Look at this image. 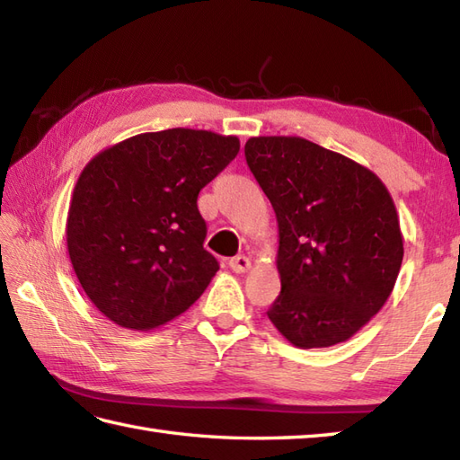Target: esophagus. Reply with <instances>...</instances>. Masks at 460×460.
Segmentation results:
<instances>
[{
    "label": "esophagus",
    "instance_id": "1",
    "mask_svg": "<svg viewBox=\"0 0 460 460\" xmlns=\"http://www.w3.org/2000/svg\"><path fill=\"white\" fill-rule=\"evenodd\" d=\"M229 269L241 275V272H247L251 269V261L245 255H237L229 261Z\"/></svg>",
    "mask_w": 460,
    "mask_h": 460
}]
</instances>
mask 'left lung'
Returning a JSON list of instances; mask_svg holds the SVG:
<instances>
[{"label":"left lung","instance_id":"obj_1","mask_svg":"<svg viewBox=\"0 0 460 460\" xmlns=\"http://www.w3.org/2000/svg\"><path fill=\"white\" fill-rule=\"evenodd\" d=\"M245 158L279 223L270 322L302 349L346 341L385 305L402 269L392 195L364 165L296 136L249 138Z\"/></svg>","mask_w":460,"mask_h":460}]
</instances>
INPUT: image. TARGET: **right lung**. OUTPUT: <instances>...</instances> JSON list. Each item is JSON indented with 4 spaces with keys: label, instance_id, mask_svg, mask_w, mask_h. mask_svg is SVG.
I'll list each match as a JSON object with an SVG mask.
<instances>
[{
    "label": "right lung",
    "instance_id": "right-lung-1",
    "mask_svg": "<svg viewBox=\"0 0 460 460\" xmlns=\"http://www.w3.org/2000/svg\"><path fill=\"white\" fill-rule=\"evenodd\" d=\"M237 154V136L170 128L132 136L86 164L66 249L86 296L114 324L158 328L203 295L219 262L203 249L198 195Z\"/></svg>",
    "mask_w": 460,
    "mask_h": 460
}]
</instances>
